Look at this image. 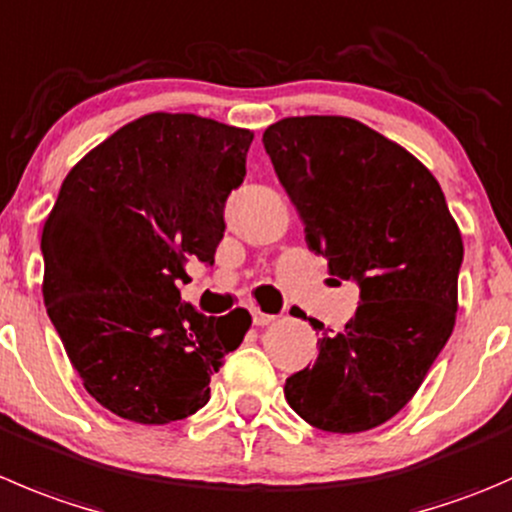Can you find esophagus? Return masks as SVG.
<instances>
[{
    "mask_svg": "<svg viewBox=\"0 0 512 512\" xmlns=\"http://www.w3.org/2000/svg\"><path fill=\"white\" fill-rule=\"evenodd\" d=\"M277 315H270V312H262L260 307H252V322L255 325H270V322H275Z\"/></svg>",
    "mask_w": 512,
    "mask_h": 512,
    "instance_id": "34e87169",
    "label": "esophagus"
}]
</instances>
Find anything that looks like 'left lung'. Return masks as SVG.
Returning <instances> with one entry per match:
<instances>
[{
    "label": "left lung",
    "instance_id": "obj_1",
    "mask_svg": "<svg viewBox=\"0 0 512 512\" xmlns=\"http://www.w3.org/2000/svg\"><path fill=\"white\" fill-rule=\"evenodd\" d=\"M262 145L307 247L360 287L355 317L322 332L285 398L312 428L372 430L418 393L453 332L463 237L428 167L357 119L287 117Z\"/></svg>",
    "mask_w": 512,
    "mask_h": 512
}]
</instances>
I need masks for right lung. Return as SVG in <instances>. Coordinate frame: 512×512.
Wrapping results in <instances>:
<instances>
[{
    "mask_svg": "<svg viewBox=\"0 0 512 512\" xmlns=\"http://www.w3.org/2000/svg\"><path fill=\"white\" fill-rule=\"evenodd\" d=\"M250 142V130L155 112L64 177L42 230L44 305L87 393L119 418L167 425L197 413L250 330L242 307L207 317L177 290L190 262L215 265Z\"/></svg>",
    "mask_w": 512,
    "mask_h": 512,
    "instance_id": "add662e5",
    "label": "right lung"
}]
</instances>
